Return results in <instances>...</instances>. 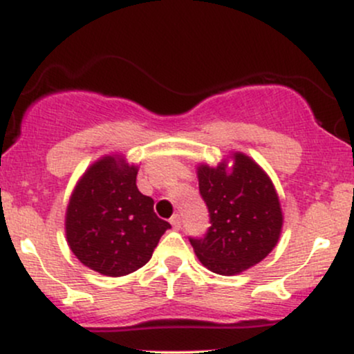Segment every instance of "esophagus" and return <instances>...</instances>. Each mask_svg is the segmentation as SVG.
<instances>
[{
    "instance_id": "1",
    "label": "esophagus",
    "mask_w": 354,
    "mask_h": 354,
    "mask_svg": "<svg viewBox=\"0 0 354 354\" xmlns=\"http://www.w3.org/2000/svg\"><path fill=\"white\" fill-rule=\"evenodd\" d=\"M169 223H171V226L174 230H180L181 228V216L180 214H174V216L169 219Z\"/></svg>"
}]
</instances>
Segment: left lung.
Wrapping results in <instances>:
<instances>
[{
    "instance_id": "left-lung-1",
    "label": "left lung",
    "mask_w": 354,
    "mask_h": 354,
    "mask_svg": "<svg viewBox=\"0 0 354 354\" xmlns=\"http://www.w3.org/2000/svg\"><path fill=\"white\" fill-rule=\"evenodd\" d=\"M231 165H198L200 193L209 211L205 238H189L203 266L231 276L258 265L273 251L283 228V211L273 181L245 153Z\"/></svg>"
}]
</instances>
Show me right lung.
Listing matches in <instances>:
<instances>
[{
    "mask_svg": "<svg viewBox=\"0 0 354 354\" xmlns=\"http://www.w3.org/2000/svg\"><path fill=\"white\" fill-rule=\"evenodd\" d=\"M138 166L121 154L95 161L73 189L66 208V241L76 258L104 276H124L151 259L168 221L136 186Z\"/></svg>",
    "mask_w": 354,
    "mask_h": 354,
    "instance_id": "obj_1",
    "label": "right lung"
}]
</instances>
